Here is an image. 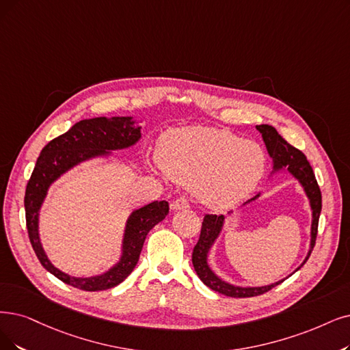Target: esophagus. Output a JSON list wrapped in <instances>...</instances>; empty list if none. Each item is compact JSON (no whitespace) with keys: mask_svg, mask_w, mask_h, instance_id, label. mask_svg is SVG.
Instances as JSON below:
<instances>
[{"mask_svg":"<svg viewBox=\"0 0 350 350\" xmlns=\"http://www.w3.org/2000/svg\"><path fill=\"white\" fill-rule=\"evenodd\" d=\"M171 206H172V209H175V211H178V209H185V208H188L189 204H188V201H187L185 198H178V200H175V201L171 204Z\"/></svg>","mask_w":350,"mask_h":350,"instance_id":"obj_1","label":"esophagus"}]
</instances>
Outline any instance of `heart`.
<instances>
[{
    "label": "heart",
    "instance_id": "heart-1",
    "mask_svg": "<svg viewBox=\"0 0 350 350\" xmlns=\"http://www.w3.org/2000/svg\"><path fill=\"white\" fill-rule=\"evenodd\" d=\"M161 170L213 209L241 202L260 183L265 167L261 146L228 131L188 126L166 132L158 148Z\"/></svg>",
    "mask_w": 350,
    "mask_h": 350
}]
</instances>
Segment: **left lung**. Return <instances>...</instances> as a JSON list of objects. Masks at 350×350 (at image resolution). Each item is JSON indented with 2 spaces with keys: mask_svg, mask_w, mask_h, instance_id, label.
Here are the masks:
<instances>
[{
  "mask_svg": "<svg viewBox=\"0 0 350 350\" xmlns=\"http://www.w3.org/2000/svg\"><path fill=\"white\" fill-rule=\"evenodd\" d=\"M256 128L261 133L264 145H265V148H267L270 158L273 159V171L270 172L269 176H273V175L280 174V172H288L293 178H296L299 180V184L301 185L306 197H307V200H309V204H310V209H312L310 245H309V251H307L306 258L303 260V262L295 271H293V273H296L297 270H300L303 267L304 262L309 260V257L312 254V250L316 243L319 217H320V211H321L320 188L317 185V180H316V176L313 174V170H312L309 161L306 159V157L299 149L288 145L284 139L278 135L275 128L270 126V124H257ZM260 195H261V192H258L256 197L244 202L241 206H245L251 202H254L256 200L260 198ZM228 214H232V211H230ZM224 224H226V217L224 215H205L204 221H202L200 240H198L197 245L193 247V251H192V264H193L195 273H197V275L201 278V282L206 287L221 293V295H224V296L243 299V297L260 296V295H262V293L271 290L273 287L278 286L286 280L287 277L283 278V280H278V282L267 284V286L243 287V286L231 284L226 280H222L221 277H218L214 273V270L209 267L208 256H209V251H211V248L214 247L215 241L218 240V237L224 228Z\"/></svg>",
  "mask_w": 350,
  "mask_h": 350,
  "instance_id": "obj_1",
  "label": "left lung"
}]
</instances>
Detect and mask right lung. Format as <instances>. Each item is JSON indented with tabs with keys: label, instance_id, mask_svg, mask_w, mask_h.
<instances>
[{
	"label": "right lung",
	"instance_id": "right-lung-1",
	"mask_svg": "<svg viewBox=\"0 0 350 350\" xmlns=\"http://www.w3.org/2000/svg\"><path fill=\"white\" fill-rule=\"evenodd\" d=\"M142 126L132 116L93 118L77 122L66 133L49 142L36 162L27 184L24 206L30 243L41 265L66 284L85 291H100L120 284L135 269L148 232L170 213L166 201H153L133 209L124 224L119 261L105 273L90 277L70 275L54 267L40 239V211L50 187L66 172L92 159H107L113 150L135 146Z\"/></svg>",
	"mask_w": 350,
	"mask_h": 350
}]
</instances>
